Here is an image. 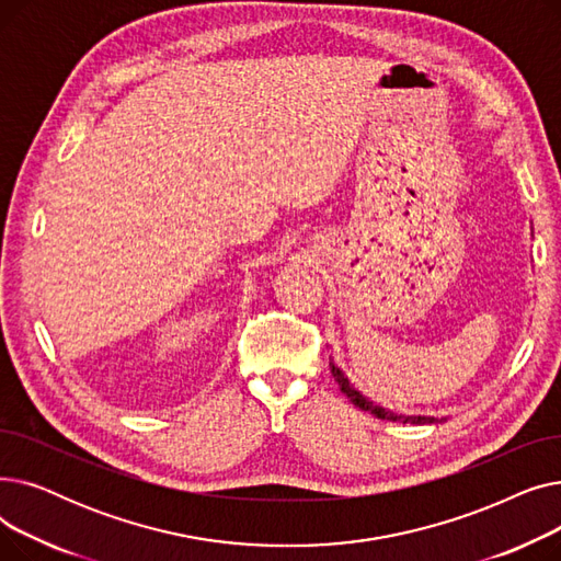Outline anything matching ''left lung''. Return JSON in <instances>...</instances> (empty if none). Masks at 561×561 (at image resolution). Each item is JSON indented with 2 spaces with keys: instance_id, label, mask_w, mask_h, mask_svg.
<instances>
[{
  "instance_id": "obj_1",
  "label": "left lung",
  "mask_w": 561,
  "mask_h": 561,
  "mask_svg": "<svg viewBox=\"0 0 561 561\" xmlns=\"http://www.w3.org/2000/svg\"><path fill=\"white\" fill-rule=\"evenodd\" d=\"M330 368H332V375H334V379H336V385H339L341 393H343L345 398H350V402L355 404V407H359L362 411H370L373 416H377V419H381V421H393V423H409V425H432V423H438V419H434V416H407V414H396V411H391V409H387V407H381V404L368 400L359 389L352 387V381H350L347 375L334 364V359L330 362ZM440 421H446V419H440Z\"/></svg>"
}]
</instances>
